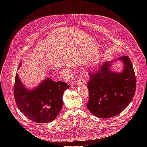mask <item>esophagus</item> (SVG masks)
Instances as JSON below:
<instances>
[{
    "mask_svg": "<svg viewBox=\"0 0 147 147\" xmlns=\"http://www.w3.org/2000/svg\"><path fill=\"white\" fill-rule=\"evenodd\" d=\"M85 82H86V81L83 78H79L78 79V83L80 84H83Z\"/></svg>",
    "mask_w": 147,
    "mask_h": 147,
    "instance_id": "obj_1",
    "label": "esophagus"
}]
</instances>
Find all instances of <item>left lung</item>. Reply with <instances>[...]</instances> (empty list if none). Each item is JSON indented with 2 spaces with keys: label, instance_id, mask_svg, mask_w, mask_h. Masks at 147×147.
Here are the masks:
<instances>
[{
  "label": "left lung",
  "instance_id": "8db88e82",
  "mask_svg": "<svg viewBox=\"0 0 147 147\" xmlns=\"http://www.w3.org/2000/svg\"><path fill=\"white\" fill-rule=\"evenodd\" d=\"M123 62L121 73L112 71V61H107L94 72L89 73L87 83L89 99L87 108L95 116L109 118L120 113L133 99L136 78L132 63L128 56L117 59Z\"/></svg>",
  "mask_w": 147,
  "mask_h": 147
}]
</instances>
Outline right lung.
<instances>
[{"instance_id": "right-lung-1", "label": "right lung", "mask_w": 147, "mask_h": 147, "mask_svg": "<svg viewBox=\"0 0 147 147\" xmlns=\"http://www.w3.org/2000/svg\"><path fill=\"white\" fill-rule=\"evenodd\" d=\"M69 87L66 82L49 78L30 91L16 73L14 96L18 108L25 116L34 122L45 123L53 121L59 115L63 107V95Z\"/></svg>"}]
</instances>
